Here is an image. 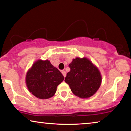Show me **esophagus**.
<instances>
[{
    "instance_id": "34e87169",
    "label": "esophagus",
    "mask_w": 131,
    "mask_h": 131,
    "mask_svg": "<svg viewBox=\"0 0 131 131\" xmlns=\"http://www.w3.org/2000/svg\"><path fill=\"white\" fill-rule=\"evenodd\" d=\"M62 74H63V76L65 78V76H66V72L65 71V70H62Z\"/></svg>"
}]
</instances>
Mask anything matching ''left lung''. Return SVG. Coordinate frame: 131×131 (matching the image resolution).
<instances>
[{
    "label": "left lung",
    "mask_w": 131,
    "mask_h": 131,
    "mask_svg": "<svg viewBox=\"0 0 131 131\" xmlns=\"http://www.w3.org/2000/svg\"><path fill=\"white\" fill-rule=\"evenodd\" d=\"M69 67L70 70L66 74L65 81L72 93L82 99L94 94L101 83L99 69L86 58L73 59Z\"/></svg>",
    "instance_id": "left-lung-1"
}]
</instances>
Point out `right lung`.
<instances>
[{
	"mask_svg": "<svg viewBox=\"0 0 131 131\" xmlns=\"http://www.w3.org/2000/svg\"><path fill=\"white\" fill-rule=\"evenodd\" d=\"M63 79L61 72L49 61L38 60L27 73L26 80L30 93L38 99H47L55 94Z\"/></svg>",
	"mask_w": 131,
	"mask_h": 131,
	"instance_id": "right-lung-1",
	"label": "right lung"
}]
</instances>
